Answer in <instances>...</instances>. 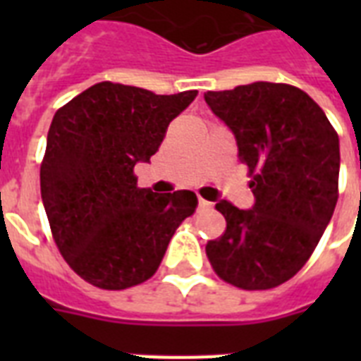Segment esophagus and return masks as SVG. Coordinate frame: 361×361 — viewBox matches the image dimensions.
I'll return each instance as SVG.
<instances>
[{
	"instance_id": "34e87169",
	"label": "esophagus",
	"mask_w": 361,
	"mask_h": 361,
	"mask_svg": "<svg viewBox=\"0 0 361 361\" xmlns=\"http://www.w3.org/2000/svg\"><path fill=\"white\" fill-rule=\"evenodd\" d=\"M198 209H200V212H204V209H212V202L198 197Z\"/></svg>"
}]
</instances>
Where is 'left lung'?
I'll use <instances>...</instances> for the list:
<instances>
[{
  "instance_id": "obj_1",
  "label": "left lung",
  "mask_w": 361,
  "mask_h": 361,
  "mask_svg": "<svg viewBox=\"0 0 361 361\" xmlns=\"http://www.w3.org/2000/svg\"><path fill=\"white\" fill-rule=\"evenodd\" d=\"M204 99L236 136L255 195L252 209L215 204L226 231L208 241L206 255L238 288H275L303 268L334 215L339 136L319 104L290 84L255 82Z\"/></svg>"
}]
</instances>
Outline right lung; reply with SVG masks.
Wrapping results in <instances>:
<instances>
[{"instance_id": "obj_1", "label": "right lung", "mask_w": 361, "mask_h": 361, "mask_svg": "<svg viewBox=\"0 0 361 361\" xmlns=\"http://www.w3.org/2000/svg\"><path fill=\"white\" fill-rule=\"evenodd\" d=\"M198 95L99 82L54 116L41 197L61 257L90 285L123 290L147 281L197 195L136 187L135 164L157 152L170 121Z\"/></svg>"}]
</instances>
